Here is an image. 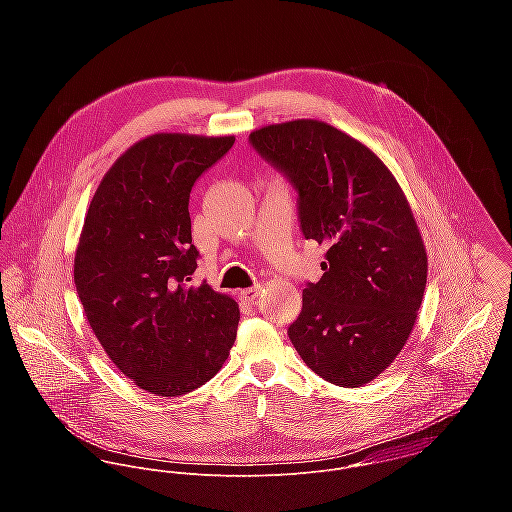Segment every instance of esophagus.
Listing matches in <instances>:
<instances>
[{
    "label": "esophagus",
    "instance_id": "esophagus-1",
    "mask_svg": "<svg viewBox=\"0 0 512 512\" xmlns=\"http://www.w3.org/2000/svg\"><path fill=\"white\" fill-rule=\"evenodd\" d=\"M260 293V286H254V288H246V290H240V297L248 303H254V299L258 297Z\"/></svg>",
    "mask_w": 512,
    "mask_h": 512
}]
</instances>
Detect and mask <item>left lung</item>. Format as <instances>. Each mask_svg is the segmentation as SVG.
<instances>
[{"label":"left lung","mask_w":512,"mask_h":512,"mask_svg":"<svg viewBox=\"0 0 512 512\" xmlns=\"http://www.w3.org/2000/svg\"><path fill=\"white\" fill-rule=\"evenodd\" d=\"M252 147L297 191L305 238L327 246L288 329L315 374L359 388L404 349L424 299L428 256L410 203L382 159L319 120L270 124Z\"/></svg>","instance_id":"obj_1"}]
</instances>
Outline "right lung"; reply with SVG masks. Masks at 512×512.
I'll use <instances>...</instances> for the list:
<instances>
[{
  "instance_id": "right-lung-1",
  "label": "right lung",
  "mask_w": 512,
  "mask_h": 512,
  "mask_svg": "<svg viewBox=\"0 0 512 512\" xmlns=\"http://www.w3.org/2000/svg\"><path fill=\"white\" fill-rule=\"evenodd\" d=\"M234 136L153 134L102 177L78 238L74 284L110 361L155 396L187 394L219 372L236 339L238 303L193 288L195 181Z\"/></svg>"
}]
</instances>
